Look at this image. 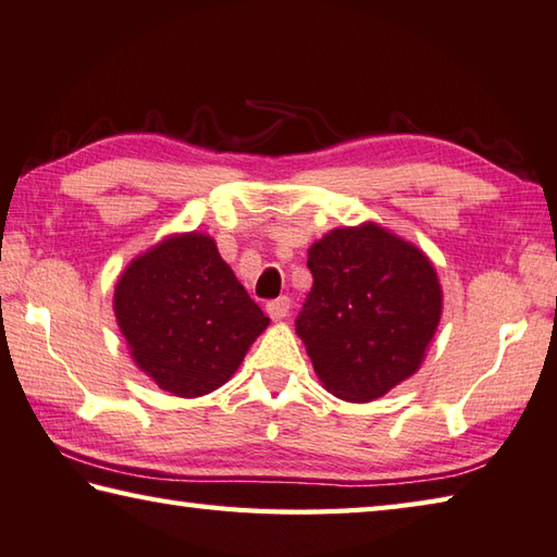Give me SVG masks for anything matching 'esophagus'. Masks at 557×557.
Masks as SVG:
<instances>
[{
  "mask_svg": "<svg viewBox=\"0 0 557 557\" xmlns=\"http://www.w3.org/2000/svg\"><path fill=\"white\" fill-rule=\"evenodd\" d=\"M268 313H270V319H275V321L285 319L289 313V297H277V299L268 301Z\"/></svg>",
  "mask_w": 557,
  "mask_h": 557,
  "instance_id": "1",
  "label": "esophagus"
}]
</instances>
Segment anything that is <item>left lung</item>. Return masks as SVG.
Wrapping results in <instances>:
<instances>
[{
    "label": "left lung",
    "mask_w": 557,
    "mask_h": 557,
    "mask_svg": "<svg viewBox=\"0 0 557 557\" xmlns=\"http://www.w3.org/2000/svg\"><path fill=\"white\" fill-rule=\"evenodd\" d=\"M307 265L313 287L295 323L323 387L372 401L411 377L443 311L423 250L368 221L329 231Z\"/></svg>",
    "instance_id": "1"
}]
</instances>
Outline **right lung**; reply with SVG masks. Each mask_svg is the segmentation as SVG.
<instances>
[{"mask_svg": "<svg viewBox=\"0 0 557 557\" xmlns=\"http://www.w3.org/2000/svg\"><path fill=\"white\" fill-rule=\"evenodd\" d=\"M114 313L136 366L185 399L228 382L270 323L214 238L197 231L131 260L116 282Z\"/></svg>", "mask_w": 557, "mask_h": 557, "instance_id": "add662e5", "label": "right lung"}]
</instances>
